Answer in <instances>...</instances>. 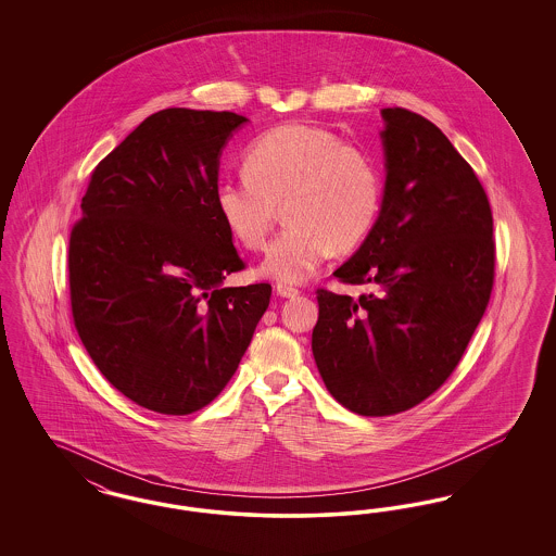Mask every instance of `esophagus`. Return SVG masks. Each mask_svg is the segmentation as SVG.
Here are the masks:
<instances>
[{
  "instance_id": "obj_1",
  "label": "esophagus",
  "mask_w": 556,
  "mask_h": 556,
  "mask_svg": "<svg viewBox=\"0 0 556 556\" xmlns=\"http://www.w3.org/2000/svg\"><path fill=\"white\" fill-rule=\"evenodd\" d=\"M277 295H281V298H295L300 290H295V288H291L288 283H277Z\"/></svg>"
}]
</instances>
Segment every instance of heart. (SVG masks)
<instances>
[{
    "instance_id": "heart-1",
    "label": "heart",
    "mask_w": 556,
    "mask_h": 556,
    "mask_svg": "<svg viewBox=\"0 0 556 556\" xmlns=\"http://www.w3.org/2000/svg\"><path fill=\"white\" fill-rule=\"evenodd\" d=\"M243 170L216 186V212L241 248L261 250L283 206L288 227L263 261V273L277 281L302 283L333 248H356L381 208V173L369 150L315 125L288 123L258 135Z\"/></svg>"
}]
</instances>
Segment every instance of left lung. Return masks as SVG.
Returning <instances> with one entry per match:
<instances>
[{
	"label": "left lung",
	"instance_id": "left-lung-1",
	"mask_svg": "<svg viewBox=\"0 0 556 556\" xmlns=\"http://www.w3.org/2000/svg\"><path fill=\"white\" fill-rule=\"evenodd\" d=\"M386 193L358 252L333 275L369 293L318 288L313 354L348 410L404 413L460 363L494 286V220L476 170L431 121L381 110Z\"/></svg>",
	"mask_w": 556,
	"mask_h": 556
}]
</instances>
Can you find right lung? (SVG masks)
I'll use <instances>...</instances> for the list:
<instances>
[{
  "label": "right lung",
  "mask_w": 556,
  "mask_h": 556,
  "mask_svg": "<svg viewBox=\"0 0 556 556\" xmlns=\"http://www.w3.org/2000/svg\"><path fill=\"white\" fill-rule=\"evenodd\" d=\"M236 112L166 108L102 160L68 239L71 311L108 381L160 415L223 392L252 342L270 283L223 288L245 268L214 191Z\"/></svg>",
  "instance_id": "obj_1"
}]
</instances>
